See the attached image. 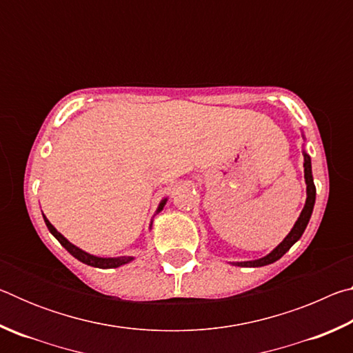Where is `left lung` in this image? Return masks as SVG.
Listing matches in <instances>:
<instances>
[{
	"mask_svg": "<svg viewBox=\"0 0 353 353\" xmlns=\"http://www.w3.org/2000/svg\"><path fill=\"white\" fill-rule=\"evenodd\" d=\"M303 172H305V183H307V201L290 234L286 235L285 240L280 243L276 249L271 250L266 256H261L259 260H250V261H236V263H232V265L241 266V268H260V266L271 265V263L282 259V256L291 249L292 244L302 236V234L307 229L310 218H312L314 201H316V187H314L313 174H312V159H310V155L305 151H303Z\"/></svg>",
	"mask_w": 353,
	"mask_h": 353,
	"instance_id": "obj_1",
	"label": "left lung"
}]
</instances>
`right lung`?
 Masks as SVG:
<instances>
[{"label":"right lung","instance_id":"obj_1","mask_svg":"<svg viewBox=\"0 0 353 353\" xmlns=\"http://www.w3.org/2000/svg\"><path fill=\"white\" fill-rule=\"evenodd\" d=\"M166 201H168L166 198L162 199V202H160V204H159L157 212H155V213H159V212L163 210ZM43 219H45V224L48 227V230H50L51 234L54 235L56 240L61 243L62 246L67 249L71 255L74 256V259H77V260L82 261V263H85V265H88V266L101 268V270H110V268H119V266L126 265V263H130V261L134 260V256H97V255L88 254V252H85V250H82V249H79L77 246H74V244H71L67 240V238H65L61 234V232H57L56 227L52 225L50 221H48V218L45 216V214H43ZM149 227H152V221H151V225H149Z\"/></svg>","mask_w":353,"mask_h":353}]
</instances>
